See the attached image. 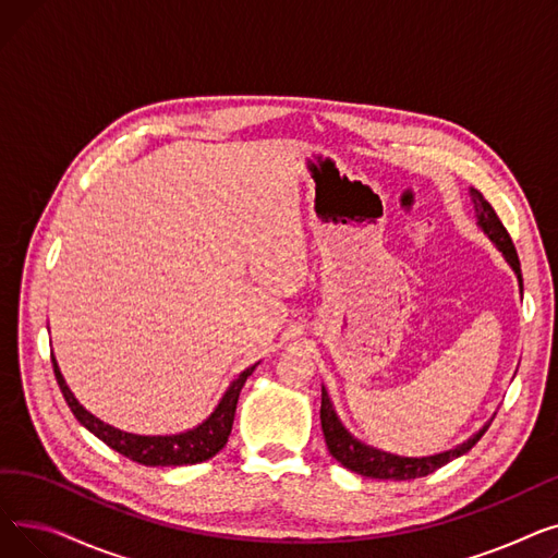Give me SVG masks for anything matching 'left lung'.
Returning <instances> with one entry per match:
<instances>
[{"instance_id": "left-lung-1", "label": "left lung", "mask_w": 558, "mask_h": 558, "mask_svg": "<svg viewBox=\"0 0 558 558\" xmlns=\"http://www.w3.org/2000/svg\"><path fill=\"white\" fill-rule=\"evenodd\" d=\"M471 198L475 205V217H477V226L484 230L486 238L500 248V253L505 255V259L509 262V267L515 271L520 289H522V274H520V259L515 253V246L509 238L507 228L502 226L500 217L495 215L493 205L484 198L482 192L471 187ZM490 423H486L477 434H473L468 441H463L461 446L446 450V452H438L432 457H400V454H391L385 450H377L371 448L357 438L350 434L337 412L332 407V400L326 391V387L320 389V427H324V436H326V446L330 450V454L343 465L348 471H353L362 477H371V480H393V482H407V480H416V477H425L438 468L450 463L452 459L465 454L471 450L480 438L484 436V432L488 429Z\"/></svg>"}]
</instances>
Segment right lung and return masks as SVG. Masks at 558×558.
I'll use <instances>...</instances> for the list:
<instances>
[{
  "instance_id": "obj_1",
  "label": "right lung",
  "mask_w": 558,
  "mask_h": 558,
  "mask_svg": "<svg viewBox=\"0 0 558 558\" xmlns=\"http://www.w3.org/2000/svg\"><path fill=\"white\" fill-rule=\"evenodd\" d=\"M53 373H56V383L63 391L65 402L70 404L72 414L76 421L90 429L99 441H104L108 448L114 452L124 454L126 459L142 463V465H190V463H201L215 457L228 441L232 421H234V409H238L240 391L246 383V377L255 371L257 364L248 366L238 375V379H232V385L226 389L223 398L215 407V412L205 418L201 425L194 429L181 432V434H169V436H142V434H131L124 429H117L97 416H93L87 409L74 398L70 387L65 385V377L56 364V357L51 355Z\"/></svg>"
}]
</instances>
